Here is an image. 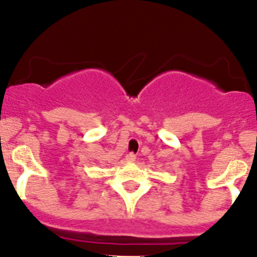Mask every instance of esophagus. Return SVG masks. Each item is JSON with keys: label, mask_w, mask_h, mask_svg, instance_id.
<instances>
[{"label": "esophagus", "mask_w": 257, "mask_h": 257, "mask_svg": "<svg viewBox=\"0 0 257 257\" xmlns=\"http://www.w3.org/2000/svg\"><path fill=\"white\" fill-rule=\"evenodd\" d=\"M125 160L126 162H134V160H136V155H134L133 153H129V154H126Z\"/></svg>", "instance_id": "34e87169"}]
</instances>
